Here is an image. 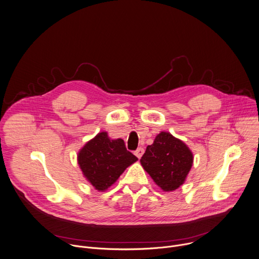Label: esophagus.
<instances>
[{
  "label": "esophagus",
  "mask_w": 259,
  "mask_h": 259,
  "mask_svg": "<svg viewBox=\"0 0 259 259\" xmlns=\"http://www.w3.org/2000/svg\"><path fill=\"white\" fill-rule=\"evenodd\" d=\"M135 154H136V156H137L138 158H141L142 155L144 154V148H142V147L138 148V149L135 151Z\"/></svg>",
  "instance_id": "1"
}]
</instances>
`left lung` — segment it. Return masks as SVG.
I'll return each mask as SVG.
<instances>
[{"label": "left lung", "instance_id": "left-lung-1", "mask_svg": "<svg viewBox=\"0 0 259 259\" xmlns=\"http://www.w3.org/2000/svg\"><path fill=\"white\" fill-rule=\"evenodd\" d=\"M140 161L163 191H173L184 183L193 155L184 142L169 133L161 132L153 144L147 146Z\"/></svg>", "mask_w": 259, "mask_h": 259}]
</instances>
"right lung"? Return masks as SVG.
I'll list each match as a JSON object with an SVG mask.
<instances>
[{
  "instance_id": "right-lung-1",
  "label": "right lung",
  "mask_w": 259,
  "mask_h": 259,
  "mask_svg": "<svg viewBox=\"0 0 259 259\" xmlns=\"http://www.w3.org/2000/svg\"><path fill=\"white\" fill-rule=\"evenodd\" d=\"M137 160L126 150L122 139L111 140L106 132L99 133L78 153V164L84 177L99 191L116 182L124 169Z\"/></svg>"
}]
</instances>
